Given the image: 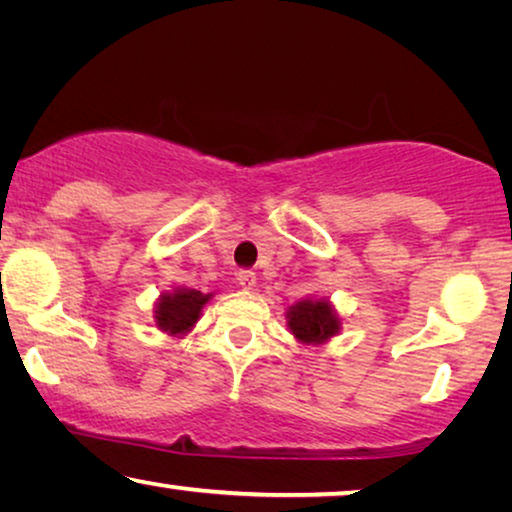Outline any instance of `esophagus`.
Here are the masks:
<instances>
[{"instance_id":"obj_1","label":"esophagus","mask_w":512,"mask_h":512,"mask_svg":"<svg viewBox=\"0 0 512 512\" xmlns=\"http://www.w3.org/2000/svg\"><path fill=\"white\" fill-rule=\"evenodd\" d=\"M236 282H239V285H241L243 289H253V287L257 285V276H255L253 271L243 269V271L236 273Z\"/></svg>"}]
</instances>
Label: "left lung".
<instances>
[{
	"mask_svg": "<svg viewBox=\"0 0 512 512\" xmlns=\"http://www.w3.org/2000/svg\"><path fill=\"white\" fill-rule=\"evenodd\" d=\"M287 329L301 345H326L331 338L340 333L342 319L338 310L326 296H308V299L296 301L289 305L287 312Z\"/></svg>",
	"mask_w": 512,
	"mask_h": 512,
	"instance_id": "8db88e82",
	"label": "left lung"
}]
</instances>
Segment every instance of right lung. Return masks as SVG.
<instances>
[{"label": "right lung", "mask_w": 512, "mask_h": 512, "mask_svg": "<svg viewBox=\"0 0 512 512\" xmlns=\"http://www.w3.org/2000/svg\"><path fill=\"white\" fill-rule=\"evenodd\" d=\"M213 294H202L190 287H177L172 292H163L154 303V324L158 331L170 338H183L195 329L197 319L202 317V308Z\"/></svg>", "instance_id": "add662e5"}]
</instances>
